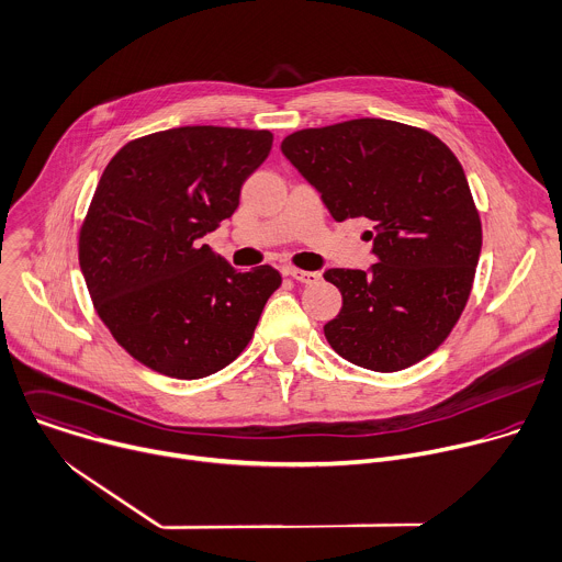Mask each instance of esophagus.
Returning <instances> with one entry per match:
<instances>
[{"mask_svg":"<svg viewBox=\"0 0 562 562\" xmlns=\"http://www.w3.org/2000/svg\"><path fill=\"white\" fill-rule=\"evenodd\" d=\"M285 274L292 277L299 283H305V285H312V283H316L321 279L318 272H307V270H296V268H288Z\"/></svg>","mask_w":562,"mask_h":562,"instance_id":"34e87169","label":"esophagus"}]
</instances>
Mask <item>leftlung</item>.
I'll list each match as a JSON object with an SVG mask.
<instances>
[{
	"mask_svg": "<svg viewBox=\"0 0 562 562\" xmlns=\"http://www.w3.org/2000/svg\"><path fill=\"white\" fill-rule=\"evenodd\" d=\"M281 150L334 221H374L379 263L323 274L344 296L323 327L331 350L374 372L423 361L461 318L483 246L454 153L423 128L370 117L296 131Z\"/></svg>",
	"mask_w": 562,
	"mask_h": 562,
	"instance_id": "left-lung-1",
	"label": "left lung"
}]
</instances>
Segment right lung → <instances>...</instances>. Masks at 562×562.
Returning a JSON list of instances; mask_svg holds the SVG:
<instances>
[{
    "label": "right lung",
    "instance_id": "right-lung-1",
    "mask_svg": "<svg viewBox=\"0 0 562 562\" xmlns=\"http://www.w3.org/2000/svg\"><path fill=\"white\" fill-rule=\"evenodd\" d=\"M270 148V131L183 126L128 142L105 166L79 266L99 318L146 368L203 379L250 344L281 274L237 272L201 239L233 216Z\"/></svg>",
    "mask_w": 562,
    "mask_h": 562
}]
</instances>
